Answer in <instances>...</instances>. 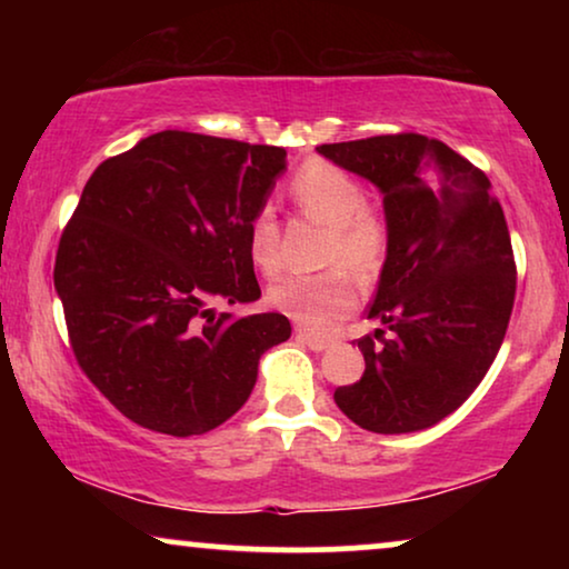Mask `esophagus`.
<instances>
[{
  "label": "esophagus",
  "mask_w": 569,
  "mask_h": 569,
  "mask_svg": "<svg viewBox=\"0 0 569 569\" xmlns=\"http://www.w3.org/2000/svg\"><path fill=\"white\" fill-rule=\"evenodd\" d=\"M298 339L302 341V345H308L310 349H313V352H326V349L331 347V341L329 339H321V337H313V333H308V331H298Z\"/></svg>",
  "instance_id": "34e87169"
}]
</instances>
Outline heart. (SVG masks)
<instances>
[{
	"instance_id": "1",
	"label": "heart",
	"mask_w": 569,
	"mask_h": 569,
	"mask_svg": "<svg viewBox=\"0 0 569 569\" xmlns=\"http://www.w3.org/2000/svg\"><path fill=\"white\" fill-rule=\"evenodd\" d=\"M290 191L302 212L331 228L326 263H345L360 279L376 274L388 251V228L383 214L365 204L360 178L316 158L292 176ZM248 256L263 274L282 269L279 224L269 207L259 209L248 222ZM269 302L302 329L329 333L352 313L357 292L345 271L290 274L271 287Z\"/></svg>"
}]
</instances>
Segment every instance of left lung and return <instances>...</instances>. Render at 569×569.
Here are the masks:
<instances>
[{"label": "left lung", "instance_id": "1", "mask_svg": "<svg viewBox=\"0 0 569 569\" xmlns=\"http://www.w3.org/2000/svg\"><path fill=\"white\" fill-rule=\"evenodd\" d=\"M318 154L383 193L388 251L368 310L391 331L357 341L362 378L333 391L368 432L438 425L487 376L508 331L516 261L489 178L448 144L386 134L321 144Z\"/></svg>", "mask_w": 569, "mask_h": 569}]
</instances>
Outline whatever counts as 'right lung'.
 <instances>
[{
	"label": "right lung",
	"instance_id": "add662e5",
	"mask_svg": "<svg viewBox=\"0 0 569 569\" xmlns=\"http://www.w3.org/2000/svg\"><path fill=\"white\" fill-rule=\"evenodd\" d=\"M284 170L282 147L168 129L84 183L53 287L77 362L131 422L214 430L248 401L261 355L290 339L284 316L209 306L261 298L248 222Z\"/></svg>",
	"mask_w": 569,
	"mask_h": 569
}]
</instances>
